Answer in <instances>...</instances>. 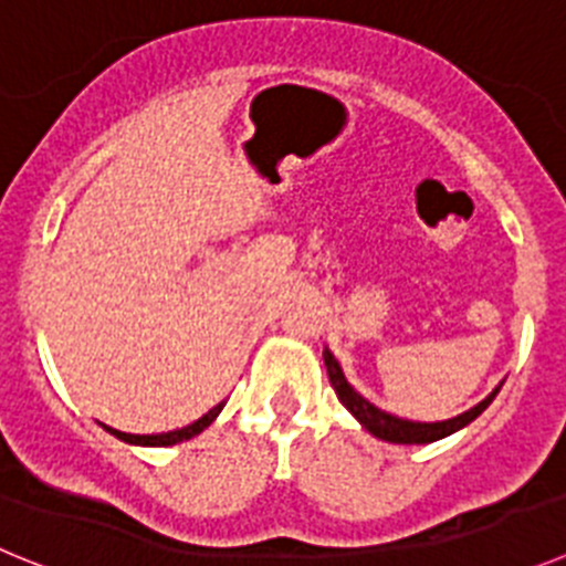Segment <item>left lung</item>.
<instances>
[{
  "instance_id": "obj_1",
  "label": "left lung",
  "mask_w": 566,
  "mask_h": 566,
  "mask_svg": "<svg viewBox=\"0 0 566 566\" xmlns=\"http://www.w3.org/2000/svg\"><path fill=\"white\" fill-rule=\"evenodd\" d=\"M324 364H327V375H329V384H333L335 395H338V400L346 406V409L353 411L355 420H358L360 426L369 431V434L380 437V440H386V442H400V446L434 442V440H442V437H448V434H454V431H460L462 426H468L471 420H476V417H480L482 411L491 406V400L496 397V391H499V386H496V389H493L491 395L482 400V403H476L471 411L454 417V420L411 422V420H400V417L386 415V411L375 409L369 400H364V397H360L353 386L346 384L344 371H340L338 360L333 358V353H329V349H324Z\"/></svg>"
}]
</instances>
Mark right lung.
<instances>
[{
    "label": "right lung",
    "instance_id": "1",
    "mask_svg": "<svg viewBox=\"0 0 566 566\" xmlns=\"http://www.w3.org/2000/svg\"><path fill=\"white\" fill-rule=\"evenodd\" d=\"M220 411H222V403L213 406L208 415H202L200 420L191 422V426H186V429L169 431V434H124V431H115V429H106V431H109V434H115L118 440H124V442H135V446H175V442L191 440V437L200 434L202 429H208V426L213 422V417L220 415Z\"/></svg>",
    "mask_w": 566,
    "mask_h": 566
}]
</instances>
